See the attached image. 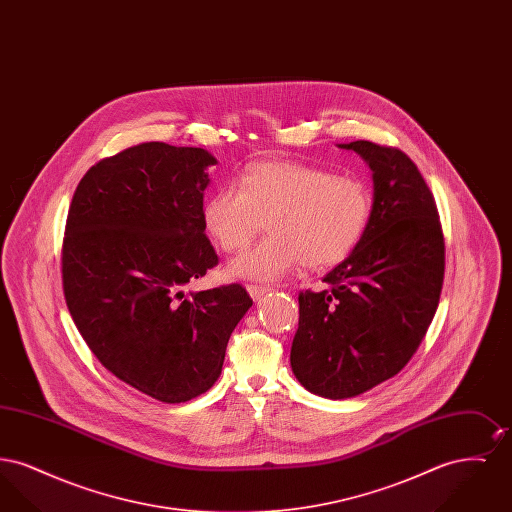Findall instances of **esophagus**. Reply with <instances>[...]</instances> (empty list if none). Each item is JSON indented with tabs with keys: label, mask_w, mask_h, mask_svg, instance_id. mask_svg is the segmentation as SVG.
Wrapping results in <instances>:
<instances>
[{
	"label": "esophagus",
	"mask_w": 512,
	"mask_h": 512,
	"mask_svg": "<svg viewBox=\"0 0 512 512\" xmlns=\"http://www.w3.org/2000/svg\"><path fill=\"white\" fill-rule=\"evenodd\" d=\"M247 292L255 301H259L261 297H265L270 292V288H265V286H247Z\"/></svg>",
	"instance_id": "1"
}]
</instances>
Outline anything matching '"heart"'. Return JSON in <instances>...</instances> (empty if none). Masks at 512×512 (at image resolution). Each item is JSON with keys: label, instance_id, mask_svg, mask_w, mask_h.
I'll return each instance as SVG.
<instances>
[{"label": "heart", "instance_id": "heart-1", "mask_svg": "<svg viewBox=\"0 0 512 512\" xmlns=\"http://www.w3.org/2000/svg\"><path fill=\"white\" fill-rule=\"evenodd\" d=\"M372 215L365 182L303 163L251 167L205 201L209 232L226 251H242L270 226L267 240L230 263V274L280 280L299 265L334 267L359 245Z\"/></svg>", "mask_w": 512, "mask_h": 512}]
</instances>
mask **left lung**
Instances as JSON below:
<instances>
[{
  "instance_id": "1",
  "label": "left lung",
  "mask_w": 512,
  "mask_h": 512,
  "mask_svg": "<svg viewBox=\"0 0 512 512\" xmlns=\"http://www.w3.org/2000/svg\"><path fill=\"white\" fill-rule=\"evenodd\" d=\"M372 171V215L363 240L324 276L328 290L299 293L290 353L305 390L347 399L409 363L438 309L445 244L434 195L395 147L357 140Z\"/></svg>"
}]
</instances>
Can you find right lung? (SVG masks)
Segmentation results:
<instances>
[{"label": "right lung", "instance_id": "right-lung-1", "mask_svg": "<svg viewBox=\"0 0 512 512\" xmlns=\"http://www.w3.org/2000/svg\"><path fill=\"white\" fill-rule=\"evenodd\" d=\"M213 165L201 147H128L84 174L67 217L63 292L80 336L109 372L163 403L213 388L253 305L240 284L184 292L219 263L203 217Z\"/></svg>", "mask_w": 512, "mask_h": 512}]
</instances>
